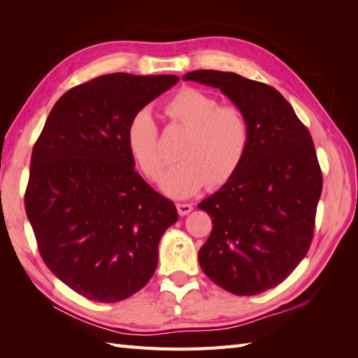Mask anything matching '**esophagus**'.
Masks as SVG:
<instances>
[{
	"label": "esophagus",
	"instance_id": "obj_1",
	"mask_svg": "<svg viewBox=\"0 0 358 358\" xmlns=\"http://www.w3.org/2000/svg\"><path fill=\"white\" fill-rule=\"evenodd\" d=\"M176 209H178L179 215L185 216V215H188L192 210V204H189V203H178L176 204Z\"/></svg>",
	"mask_w": 358,
	"mask_h": 358
}]
</instances>
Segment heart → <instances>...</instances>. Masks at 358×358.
Listing matches in <instances>:
<instances>
[{"mask_svg": "<svg viewBox=\"0 0 358 358\" xmlns=\"http://www.w3.org/2000/svg\"><path fill=\"white\" fill-rule=\"evenodd\" d=\"M164 110L171 121L189 129L179 148L180 159L164 171L159 188L170 197L187 199L206 183L209 188L225 185L241 169L251 142L243 110L233 104H221L212 94L189 86L173 95ZM125 142L143 175L158 179L164 158L150 110L142 109L131 116Z\"/></svg>", "mask_w": 358, "mask_h": 358, "instance_id": "obj_1", "label": "heart"}]
</instances>
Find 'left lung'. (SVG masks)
Instances as JSON below:
<instances>
[{
  "mask_svg": "<svg viewBox=\"0 0 358 358\" xmlns=\"http://www.w3.org/2000/svg\"><path fill=\"white\" fill-rule=\"evenodd\" d=\"M182 79L221 90L249 122L251 142L241 169L199 203L213 224L199 262L221 288L259 294L282 282L308 254L322 189L315 146L272 86L216 70Z\"/></svg>",
  "mask_w": 358,
  "mask_h": 358,
  "instance_id": "obj_1",
  "label": "left lung"
}]
</instances>
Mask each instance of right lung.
Wrapping results in <instances>:
<instances>
[{
    "mask_svg": "<svg viewBox=\"0 0 358 358\" xmlns=\"http://www.w3.org/2000/svg\"><path fill=\"white\" fill-rule=\"evenodd\" d=\"M178 76L104 74L53 106L32 148L25 209L43 262L80 296L121 301L158 264L176 206L134 170L127 125Z\"/></svg>",
    "mask_w": 358,
    "mask_h": 358,
    "instance_id": "right-lung-1",
    "label": "right lung"
}]
</instances>
